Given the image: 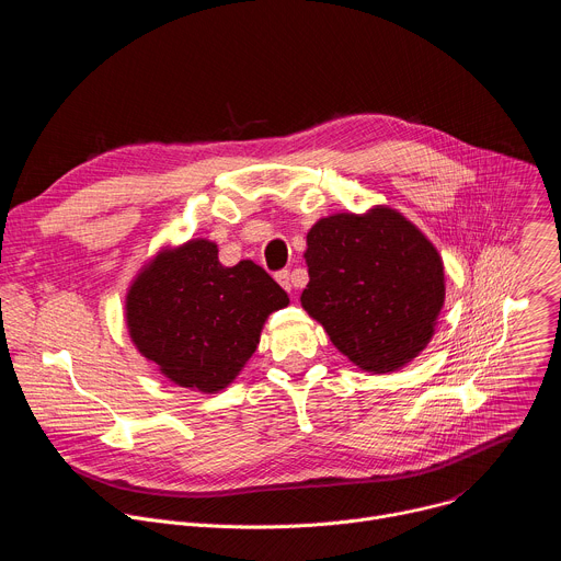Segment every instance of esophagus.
Masks as SVG:
<instances>
[{
	"instance_id": "1",
	"label": "esophagus",
	"mask_w": 561,
	"mask_h": 561,
	"mask_svg": "<svg viewBox=\"0 0 561 561\" xmlns=\"http://www.w3.org/2000/svg\"><path fill=\"white\" fill-rule=\"evenodd\" d=\"M275 279H277V284H279L284 290H288V293H290L293 284H290V273H288V271H279V273H275Z\"/></svg>"
}]
</instances>
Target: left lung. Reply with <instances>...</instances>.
<instances>
[{
  "label": "left lung",
  "mask_w": 561,
  "mask_h": 561,
  "mask_svg": "<svg viewBox=\"0 0 561 561\" xmlns=\"http://www.w3.org/2000/svg\"><path fill=\"white\" fill-rule=\"evenodd\" d=\"M304 310L364 373L413 362L435 335L444 306V262L402 213L375 206L335 213L306 234Z\"/></svg>",
  "instance_id": "1"
}]
</instances>
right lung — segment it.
I'll return each mask as SVG.
<instances>
[{"label":"right lung","instance_id":"1","mask_svg":"<svg viewBox=\"0 0 561 561\" xmlns=\"http://www.w3.org/2000/svg\"><path fill=\"white\" fill-rule=\"evenodd\" d=\"M208 239L159 251L126 293L135 348L173 383L217 392L260 344L271 312L288 306L282 286L255 262L221 266Z\"/></svg>","mask_w":561,"mask_h":561}]
</instances>
